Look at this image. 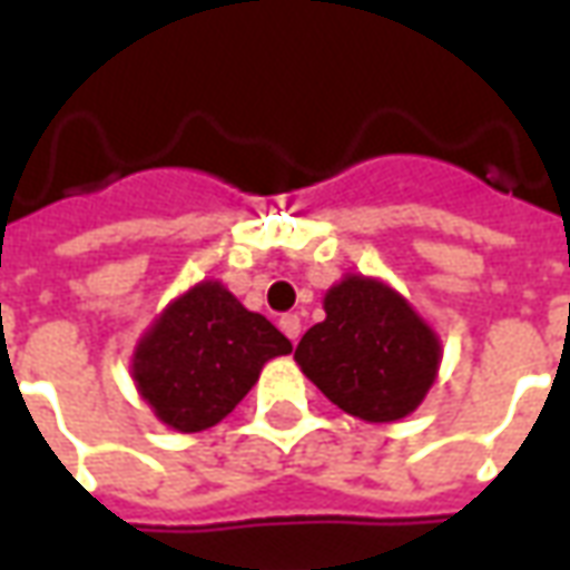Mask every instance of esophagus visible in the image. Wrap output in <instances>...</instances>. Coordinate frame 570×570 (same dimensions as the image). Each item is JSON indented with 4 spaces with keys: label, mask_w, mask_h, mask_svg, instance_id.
Masks as SVG:
<instances>
[{
    "label": "esophagus",
    "mask_w": 570,
    "mask_h": 570,
    "mask_svg": "<svg viewBox=\"0 0 570 570\" xmlns=\"http://www.w3.org/2000/svg\"><path fill=\"white\" fill-rule=\"evenodd\" d=\"M281 330L289 342H298V335H302V321H298V314H284L281 317Z\"/></svg>",
    "instance_id": "1"
}]
</instances>
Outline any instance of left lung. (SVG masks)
<instances>
[{
  "label": "left lung",
  "instance_id": "1",
  "mask_svg": "<svg viewBox=\"0 0 570 570\" xmlns=\"http://www.w3.org/2000/svg\"><path fill=\"white\" fill-rule=\"evenodd\" d=\"M326 321L311 326L296 363L330 403L363 421L415 412L440 366V342L391 286L345 277L326 293Z\"/></svg>",
  "mask_w": 570,
  "mask_h": 570
}]
</instances>
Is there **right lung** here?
Instances as JSON below:
<instances>
[{
  "mask_svg": "<svg viewBox=\"0 0 570 570\" xmlns=\"http://www.w3.org/2000/svg\"><path fill=\"white\" fill-rule=\"evenodd\" d=\"M293 345L223 284H198L176 298L134 354V379L155 415L198 433L232 412L272 357Z\"/></svg>",
  "mask_w": 570,
  "mask_h": 570,
  "instance_id": "obj_1",
  "label": "right lung"
}]
</instances>
